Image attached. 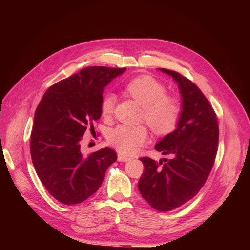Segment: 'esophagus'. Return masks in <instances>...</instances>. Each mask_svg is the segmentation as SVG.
Masks as SVG:
<instances>
[{"label":"esophagus","instance_id":"obj_1","mask_svg":"<svg viewBox=\"0 0 250 250\" xmlns=\"http://www.w3.org/2000/svg\"><path fill=\"white\" fill-rule=\"evenodd\" d=\"M118 161L119 162H128V161H130V157L125 156L123 154H118Z\"/></svg>","mask_w":250,"mask_h":250}]
</instances>
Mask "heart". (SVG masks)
Here are the masks:
<instances>
[{"label": "heart", "mask_w": 250, "mask_h": 250, "mask_svg": "<svg viewBox=\"0 0 250 250\" xmlns=\"http://www.w3.org/2000/svg\"><path fill=\"white\" fill-rule=\"evenodd\" d=\"M126 93L143 106V119L154 133L164 135L175 129L183 112L181 102L176 96L167 94V88L157 79L142 75L128 81ZM116 97L106 94L101 102V115L108 119L115 110ZM148 140L145 126L119 125L111 129L107 141L121 153L130 154Z\"/></svg>", "instance_id": "b5f03b06"}]
</instances>
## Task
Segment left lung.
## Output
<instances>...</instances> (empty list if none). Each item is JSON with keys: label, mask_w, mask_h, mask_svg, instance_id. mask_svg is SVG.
<instances>
[{"label": "left lung", "mask_w": 250, "mask_h": 250, "mask_svg": "<svg viewBox=\"0 0 250 250\" xmlns=\"http://www.w3.org/2000/svg\"><path fill=\"white\" fill-rule=\"evenodd\" d=\"M161 70L178 83L183 112L176 129L155 145L158 152L172 158L163 163L141 157L144 172L138 186L151 207L168 211L191 200L206 184L218 151L219 125L215 110L195 83L178 72Z\"/></svg>", "instance_id": "left-lung-1"}]
</instances>
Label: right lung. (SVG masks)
I'll return each mask as SVG.
<instances>
[{
    "mask_svg": "<svg viewBox=\"0 0 250 250\" xmlns=\"http://www.w3.org/2000/svg\"><path fill=\"white\" fill-rule=\"evenodd\" d=\"M124 71L87 66L50 86L36 108L30 140L32 163L47 191L66 206L96 193L117 161L116 151L109 148L83 155L80 142L101 117L104 87Z\"/></svg>",
    "mask_w": 250,
    "mask_h": 250,
    "instance_id": "obj_1",
    "label": "right lung"
}]
</instances>
